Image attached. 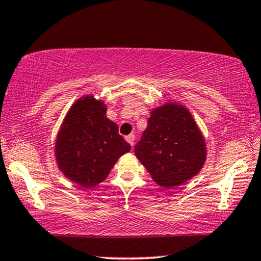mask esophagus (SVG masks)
<instances>
[{
  "label": "esophagus",
  "mask_w": 261,
  "mask_h": 261,
  "mask_svg": "<svg viewBox=\"0 0 261 261\" xmlns=\"http://www.w3.org/2000/svg\"><path fill=\"white\" fill-rule=\"evenodd\" d=\"M125 140H126L127 143L131 144V147H134V144H135V135L134 134L127 135V136L125 137Z\"/></svg>",
  "instance_id": "obj_1"
}]
</instances>
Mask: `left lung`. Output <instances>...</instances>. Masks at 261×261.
I'll use <instances>...</instances> for the list:
<instances>
[{
	"label": "left lung",
	"mask_w": 261,
	"mask_h": 261,
	"mask_svg": "<svg viewBox=\"0 0 261 261\" xmlns=\"http://www.w3.org/2000/svg\"><path fill=\"white\" fill-rule=\"evenodd\" d=\"M135 154L160 186L173 187L203 168L206 147L189 110L168 102L151 111Z\"/></svg>",
	"instance_id": "left-lung-1"
}]
</instances>
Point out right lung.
I'll list each match as a JSON object with an SVG mask.
<instances>
[{
    "mask_svg": "<svg viewBox=\"0 0 261 261\" xmlns=\"http://www.w3.org/2000/svg\"><path fill=\"white\" fill-rule=\"evenodd\" d=\"M106 111L101 100L83 96L69 110L57 135V165L68 179L82 187L103 181L118 159L131 149Z\"/></svg>",
    "mask_w": 261,
    "mask_h": 261,
    "instance_id": "right-lung-1",
    "label": "right lung"
}]
</instances>
